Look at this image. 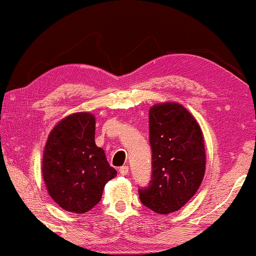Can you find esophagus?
Here are the masks:
<instances>
[{
	"mask_svg": "<svg viewBox=\"0 0 256 256\" xmlns=\"http://www.w3.org/2000/svg\"><path fill=\"white\" fill-rule=\"evenodd\" d=\"M119 172H120L122 176H126L128 174V166H122L119 168Z\"/></svg>",
	"mask_w": 256,
	"mask_h": 256,
	"instance_id": "esophagus-1",
	"label": "esophagus"
}]
</instances>
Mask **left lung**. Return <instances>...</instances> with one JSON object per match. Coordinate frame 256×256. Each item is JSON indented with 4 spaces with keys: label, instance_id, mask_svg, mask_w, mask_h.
I'll return each instance as SVG.
<instances>
[{
    "label": "left lung",
    "instance_id": "8db88e82",
    "mask_svg": "<svg viewBox=\"0 0 256 256\" xmlns=\"http://www.w3.org/2000/svg\"><path fill=\"white\" fill-rule=\"evenodd\" d=\"M152 174L139 198L158 214L180 210L195 195L206 172L204 139L198 122L177 102L154 105L148 111Z\"/></svg>",
    "mask_w": 256,
    "mask_h": 256
}]
</instances>
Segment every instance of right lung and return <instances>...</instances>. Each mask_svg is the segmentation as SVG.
<instances>
[{
  "label": "right lung",
  "instance_id": "1",
  "mask_svg": "<svg viewBox=\"0 0 256 256\" xmlns=\"http://www.w3.org/2000/svg\"><path fill=\"white\" fill-rule=\"evenodd\" d=\"M94 134V116L78 112L60 120L48 136L42 176L50 196L66 212H88L99 203L105 184L117 176Z\"/></svg>",
  "mask_w": 256,
  "mask_h": 256
}]
</instances>
